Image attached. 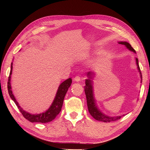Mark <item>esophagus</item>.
<instances>
[{"label": "esophagus", "instance_id": "esophagus-1", "mask_svg": "<svg viewBox=\"0 0 150 150\" xmlns=\"http://www.w3.org/2000/svg\"><path fill=\"white\" fill-rule=\"evenodd\" d=\"M74 80L75 81L78 82V81H80L81 80V78H80V76H76L74 78Z\"/></svg>", "mask_w": 150, "mask_h": 150}]
</instances>
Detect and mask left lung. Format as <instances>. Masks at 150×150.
I'll return each instance as SVG.
<instances>
[{"label":"left lung","mask_w":150,"mask_h":150,"mask_svg":"<svg viewBox=\"0 0 150 150\" xmlns=\"http://www.w3.org/2000/svg\"><path fill=\"white\" fill-rule=\"evenodd\" d=\"M119 44L124 45L130 51L133 52L134 53H136L135 50L134 49L131 45L127 42H119ZM136 65L137 66V69L139 72L140 76L141 78V83L142 80V73L140 72V69L139 65V61L138 59L136 58ZM87 76H88V79H86L85 81L86 85L84 86V92L86 93V100H87V105L89 112L90 114L97 120L104 122H114L117 120H119L121 119V117L124 116L125 115H123L122 116H117V117H110L108 116L105 114H104L103 112H101L98 108L97 106V104L96 103V100L94 98L93 92V86H92V79L94 76V73L92 72H89L87 74Z\"/></svg>","instance_id":"obj_1"}]
</instances>
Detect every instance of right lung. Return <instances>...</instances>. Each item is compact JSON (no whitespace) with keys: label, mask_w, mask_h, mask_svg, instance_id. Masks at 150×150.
<instances>
[{"label":"right lung","mask_w":150,"mask_h":150,"mask_svg":"<svg viewBox=\"0 0 150 150\" xmlns=\"http://www.w3.org/2000/svg\"><path fill=\"white\" fill-rule=\"evenodd\" d=\"M12 69H13V62H11V70L10 72V75L8 77V93L11 98L14 101L15 104L16 105L18 109H19L20 112L22 113V115L24 118L30 122H38V123H47L52 121L55 119V117L58 115V114L61 111V108L63 105V101H64V97L66 93L67 92L70 86L71 83H72V79L70 78H68L64 81H63L59 86L58 89L57 91L56 96L54 97V99L53 101V103L50 107L48 110L45 112L39 114H31L29 112L25 111L19 105L18 101L16 100L14 95L13 94L11 87V75L12 74Z\"/></svg>","instance_id":"right-lung-1"}]
</instances>
